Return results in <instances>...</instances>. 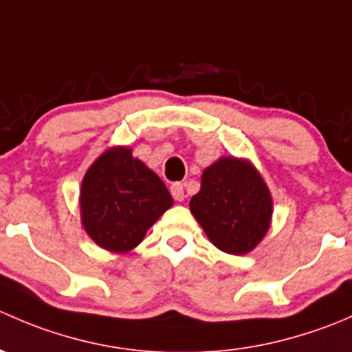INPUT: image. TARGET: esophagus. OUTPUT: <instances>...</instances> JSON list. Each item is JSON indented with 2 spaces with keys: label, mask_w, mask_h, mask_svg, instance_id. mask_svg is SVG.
<instances>
[{
  "label": "esophagus",
  "mask_w": 352,
  "mask_h": 352,
  "mask_svg": "<svg viewBox=\"0 0 352 352\" xmlns=\"http://www.w3.org/2000/svg\"><path fill=\"white\" fill-rule=\"evenodd\" d=\"M170 192H172V196L175 201L182 202L184 199H186V192H184V186L180 182L177 184H172V187H170Z\"/></svg>",
  "instance_id": "1"
}]
</instances>
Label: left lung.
<instances>
[{"label": "left lung", "instance_id": "8db88e82", "mask_svg": "<svg viewBox=\"0 0 352 352\" xmlns=\"http://www.w3.org/2000/svg\"><path fill=\"white\" fill-rule=\"evenodd\" d=\"M189 208L209 242L226 254H248L271 228V190L250 160L221 156L211 163Z\"/></svg>", "mask_w": 352, "mask_h": 352}]
</instances>
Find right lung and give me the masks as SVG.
I'll use <instances>...</instances> for the list:
<instances>
[{
	"mask_svg": "<svg viewBox=\"0 0 352 352\" xmlns=\"http://www.w3.org/2000/svg\"><path fill=\"white\" fill-rule=\"evenodd\" d=\"M173 199L151 168L129 146L107 148L85 173L80 189L81 226L104 250L127 254Z\"/></svg>",
	"mask_w": 352,
	"mask_h": 352,
	"instance_id": "add662e5",
	"label": "right lung"
}]
</instances>
